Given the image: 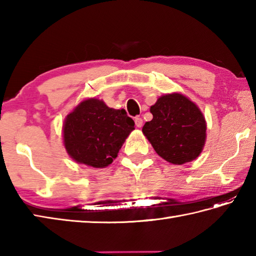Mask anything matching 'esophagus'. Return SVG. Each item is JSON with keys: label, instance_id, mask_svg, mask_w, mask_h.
Masks as SVG:
<instances>
[{"label": "esophagus", "instance_id": "obj_1", "mask_svg": "<svg viewBox=\"0 0 256 256\" xmlns=\"http://www.w3.org/2000/svg\"><path fill=\"white\" fill-rule=\"evenodd\" d=\"M135 125H136L138 128H142L143 126V120H142V118H140V116L135 118Z\"/></svg>", "mask_w": 256, "mask_h": 256}]
</instances>
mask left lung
<instances>
[{
	"label": "left lung",
	"mask_w": 256,
	"mask_h": 256,
	"mask_svg": "<svg viewBox=\"0 0 256 256\" xmlns=\"http://www.w3.org/2000/svg\"><path fill=\"white\" fill-rule=\"evenodd\" d=\"M150 111L153 118L142 132L156 153L174 165L197 158L206 138V122L199 106L184 94L172 92L160 96Z\"/></svg>",
	"instance_id": "obj_1"
}]
</instances>
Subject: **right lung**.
<instances>
[{
  "mask_svg": "<svg viewBox=\"0 0 256 256\" xmlns=\"http://www.w3.org/2000/svg\"><path fill=\"white\" fill-rule=\"evenodd\" d=\"M134 125L124 108H108L103 100L89 98L64 118V146L78 164L104 168L116 158Z\"/></svg>",
  "mask_w": 256,
  "mask_h": 256,
  "instance_id": "1",
  "label": "right lung"
}]
</instances>
